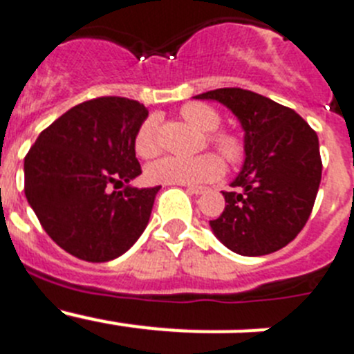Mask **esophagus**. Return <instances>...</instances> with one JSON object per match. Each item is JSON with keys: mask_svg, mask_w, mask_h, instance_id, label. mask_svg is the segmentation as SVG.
Here are the masks:
<instances>
[{"mask_svg": "<svg viewBox=\"0 0 354 354\" xmlns=\"http://www.w3.org/2000/svg\"><path fill=\"white\" fill-rule=\"evenodd\" d=\"M186 189H187V193H192V195H202V193L207 192L205 187H196V186H187Z\"/></svg>", "mask_w": 354, "mask_h": 354, "instance_id": "esophagus-1", "label": "esophagus"}]
</instances>
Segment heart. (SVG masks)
Returning a JSON list of instances; mask_svg holds the SVG:
<instances>
[{
  "label": "heart",
  "instance_id": "b5f03b06",
  "mask_svg": "<svg viewBox=\"0 0 354 354\" xmlns=\"http://www.w3.org/2000/svg\"><path fill=\"white\" fill-rule=\"evenodd\" d=\"M184 120L205 134V142L230 165L243 161L246 147L243 138L228 131H218L221 117L212 106L204 102H187L180 108ZM134 150L142 159H152L161 152V134L158 117H149L142 122L134 134ZM223 174V162L214 154H202L193 159L165 158L147 168V179L154 184H196L212 183Z\"/></svg>",
  "mask_w": 354,
  "mask_h": 354
}]
</instances>
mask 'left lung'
<instances>
[{"label":"left lung","instance_id":"8db88e82","mask_svg":"<svg viewBox=\"0 0 354 354\" xmlns=\"http://www.w3.org/2000/svg\"><path fill=\"white\" fill-rule=\"evenodd\" d=\"M196 99H214L232 109L245 129V167L223 192L225 209L211 220L227 248L246 257L283 248L306 225L317 196L323 161L319 140L294 109L261 93L218 88Z\"/></svg>","mask_w":354,"mask_h":354}]
</instances>
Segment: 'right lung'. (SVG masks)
Returning <instances> with one entry per match:
<instances>
[{
    "instance_id": "obj_1",
    "label": "right lung",
    "mask_w": 354,
    "mask_h": 354,
    "mask_svg": "<svg viewBox=\"0 0 354 354\" xmlns=\"http://www.w3.org/2000/svg\"><path fill=\"white\" fill-rule=\"evenodd\" d=\"M149 111L126 97L74 106L39 134L24 158V195L42 228L88 262L120 257L149 223L159 187L116 189L142 174L134 134Z\"/></svg>"
}]
</instances>
